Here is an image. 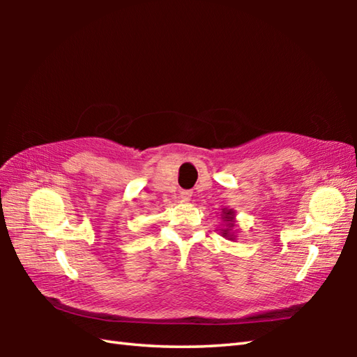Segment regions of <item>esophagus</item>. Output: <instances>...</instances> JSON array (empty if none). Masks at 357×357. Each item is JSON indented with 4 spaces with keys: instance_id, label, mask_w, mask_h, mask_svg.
Instances as JSON below:
<instances>
[{
    "instance_id": "1",
    "label": "esophagus",
    "mask_w": 357,
    "mask_h": 357,
    "mask_svg": "<svg viewBox=\"0 0 357 357\" xmlns=\"http://www.w3.org/2000/svg\"><path fill=\"white\" fill-rule=\"evenodd\" d=\"M181 200H183V202H190L192 200V192L190 190H183V192H181Z\"/></svg>"
}]
</instances>
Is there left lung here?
<instances>
[{"mask_svg": "<svg viewBox=\"0 0 357 357\" xmlns=\"http://www.w3.org/2000/svg\"><path fill=\"white\" fill-rule=\"evenodd\" d=\"M222 219H223V223H225L223 228H220L222 236L229 239V241H233L234 238H236V236H234V231H233L234 225H236V220H234V219H236V217H234V211L225 208L222 211Z\"/></svg>", "mask_w": 357, "mask_h": 357, "instance_id": "1", "label": "left lung"}]
</instances>
